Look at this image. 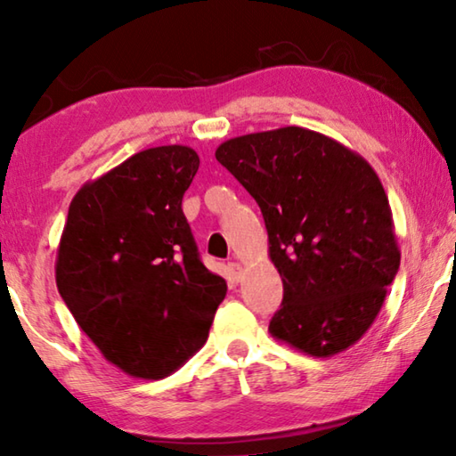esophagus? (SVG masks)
Returning a JSON list of instances; mask_svg holds the SVG:
<instances>
[{
    "label": "esophagus",
    "mask_w": 456,
    "mask_h": 456,
    "mask_svg": "<svg viewBox=\"0 0 456 456\" xmlns=\"http://www.w3.org/2000/svg\"><path fill=\"white\" fill-rule=\"evenodd\" d=\"M227 269H229L231 280H233V281H241V277H243V267H241V265L235 264V261H233V264L227 265Z\"/></svg>",
    "instance_id": "obj_1"
}]
</instances>
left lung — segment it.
I'll list each match as a JSON object with an SVG mask.
<instances>
[{
    "label": "left lung",
    "mask_w": 456,
    "mask_h": 456,
    "mask_svg": "<svg viewBox=\"0 0 456 456\" xmlns=\"http://www.w3.org/2000/svg\"><path fill=\"white\" fill-rule=\"evenodd\" d=\"M219 163L257 200L283 281L269 334L315 358L348 350L400 267L388 197L364 157L302 126L229 138Z\"/></svg>",
    "instance_id": "left-lung-1"
}]
</instances>
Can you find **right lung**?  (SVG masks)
Listing matches in <instances>:
<instances>
[{
  "label": "right lung",
  "instance_id": "add662e5",
  "mask_svg": "<svg viewBox=\"0 0 456 456\" xmlns=\"http://www.w3.org/2000/svg\"><path fill=\"white\" fill-rule=\"evenodd\" d=\"M199 168L191 146L133 154L76 192L56 257V285L100 354L159 380L203 348L227 293L199 259L183 195Z\"/></svg>",
  "mask_w": 456,
  "mask_h": 456
}]
</instances>
